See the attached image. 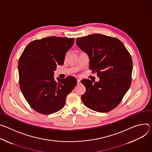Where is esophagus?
Instances as JSON below:
<instances>
[{
    "mask_svg": "<svg viewBox=\"0 0 152 152\" xmlns=\"http://www.w3.org/2000/svg\"><path fill=\"white\" fill-rule=\"evenodd\" d=\"M80 79H77V84L78 85H79V84H80Z\"/></svg>",
    "mask_w": 152,
    "mask_h": 152,
    "instance_id": "obj_1",
    "label": "esophagus"
}]
</instances>
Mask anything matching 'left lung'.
Wrapping results in <instances>:
<instances>
[{
  "mask_svg": "<svg viewBox=\"0 0 152 152\" xmlns=\"http://www.w3.org/2000/svg\"><path fill=\"white\" fill-rule=\"evenodd\" d=\"M76 43L89 56V69L97 73L98 82L83 80L85 105L98 112H107L122 101L132 82L133 62L124 44L115 37L99 34L77 38Z\"/></svg>",
  "mask_w": 152,
  "mask_h": 152,
  "instance_id": "obj_1",
  "label": "left lung"
}]
</instances>
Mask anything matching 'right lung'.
Segmentation results:
<instances>
[{
    "label": "right lung",
    "mask_w": 152,
    "mask_h": 152,
    "mask_svg": "<svg viewBox=\"0 0 152 152\" xmlns=\"http://www.w3.org/2000/svg\"><path fill=\"white\" fill-rule=\"evenodd\" d=\"M74 38L49 37L30 42L18 63L19 86L29 105L36 112L49 115L61 110L67 95L77 85L72 76L57 78L54 71L64 63Z\"/></svg>",
    "instance_id": "add662e5"
}]
</instances>
